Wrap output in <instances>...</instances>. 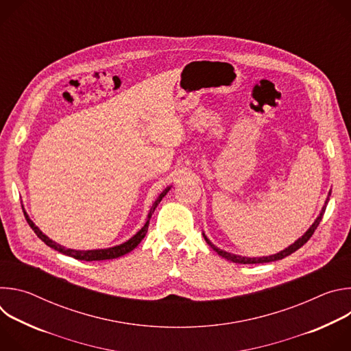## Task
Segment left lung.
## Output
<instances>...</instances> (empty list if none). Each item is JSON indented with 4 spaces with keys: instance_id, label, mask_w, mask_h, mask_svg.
I'll return each instance as SVG.
<instances>
[{
    "instance_id": "8db88e82",
    "label": "left lung",
    "mask_w": 351,
    "mask_h": 351,
    "mask_svg": "<svg viewBox=\"0 0 351 351\" xmlns=\"http://www.w3.org/2000/svg\"><path fill=\"white\" fill-rule=\"evenodd\" d=\"M330 193H332V191L329 190L328 197H326V199H325V204H324V207H322V210H321L319 215L317 217V219L314 221V223L307 229V232H306L302 237H298L293 244H290L289 247H286L285 250H282V252H279V253H276V254L263 256V257H243V256L232 254V253L225 252V250L218 248L215 244H213V243H211V240L206 236V233H203V236H204V239H206L207 244H208V245H211V248L214 250V252H217V253H218V256H221L222 258H225V260H228V261L236 263V264H264V263H272V261L282 260V258H285V257L290 256L291 253H294L295 250H298L300 247H303V245L308 241V239L313 236V233H314V232H315V229L318 228V225H319V222H321V219H322V217H324V214H325V210H326V206H328V202H329Z\"/></svg>"
}]
</instances>
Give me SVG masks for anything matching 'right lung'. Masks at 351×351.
<instances>
[{
	"instance_id": "1",
	"label": "right lung",
	"mask_w": 351,
	"mask_h": 351,
	"mask_svg": "<svg viewBox=\"0 0 351 351\" xmlns=\"http://www.w3.org/2000/svg\"><path fill=\"white\" fill-rule=\"evenodd\" d=\"M171 187H172V186H168V187L157 197V199L153 203L152 208H149V211H148V215H147V219H145L144 226H143L134 236H132L129 240H126V241L122 243V244H118V245H114V247H108V248H95V250H73V248H66V247H64V245L56 243L53 239H49L47 234H44V233L34 225V222L29 218V215H27V213L25 211L23 206H22V208H23L25 218H26L27 223L30 225V228L34 230V233L37 234V237L41 239L48 247H51V248L57 250V252H60V253H62V254H65V256L73 257V258H76V260H80V261L114 260V258H118V257H122V256L130 253L133 248H136V247L140 244V241L144 239V236H145V233H147V230H148L149 218H152V215L154 214L156 208H157L158 204L161 203L162 197L167 195V193L171 190Z\"/></svg>"
}]
</instances>
